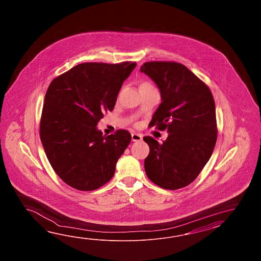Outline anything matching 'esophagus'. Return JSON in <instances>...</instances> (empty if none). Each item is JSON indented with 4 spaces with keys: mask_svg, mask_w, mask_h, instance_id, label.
Listing matches in <instances>:
<instances>
[{
    "mask_svg": "<svg viewBox=\"0 0 261 261\" xmlns=\"http://www.w3.org/2000/svg\"><path fill=\"white\" fill-rule=\"evenodd\" d=\"M143 139V136L138 133H132V140L133 142H139Z\"/></svg>",
    "mask_w": 261,
    "mask_h": 261,
    "instance_id": "34e87169",
    "label": "esophagus"
}]
</instances>
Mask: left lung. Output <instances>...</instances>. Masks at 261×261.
Segmentation results:
<instances>
[{"mask_svg":"<svg viewBox=\"0 0 261 261\" xmlns=\"http://www.w3.org/2000/svg\"><path fill=\"white\" fill-rule=\"evenodd\" d=\"M140 71L161 91L162 101L149 126L169 133L163 144L144 137L150 148L144 170L162 189H182L200 174L217 143L214 97L205 84L181 63L149 61Z\"/></svg>","mask_w":261,"mask_h":261,"instance_id":"8db88e82","label":"left lung"}]
</instances>
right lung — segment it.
I'll return each instance as SVG.
<instances>
[{
  "label": "right lung",
  "instance_id": "add662e5",
  "mask_svg": "<svg viewBox=\"0 0 261 261\" xmlns=\"http://www.w3.org/2000/svg\"><path fill=\"white\" fill-rule=\"evenodd\" d=\"M135 62H86L56 77L47 89L40 138L51 166L73 189L90 191L115 174L118 159L132 141L128 130L103 135L97 128L113 111L122 84Z\"/></svg>",
  "mask_w": 261,
  "mask_h": 261
}]
</instances>
